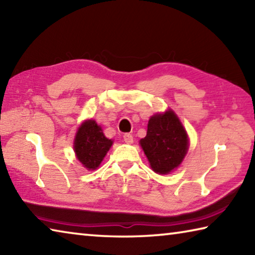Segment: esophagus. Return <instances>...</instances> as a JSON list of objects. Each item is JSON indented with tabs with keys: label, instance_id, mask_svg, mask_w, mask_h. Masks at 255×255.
Returning <instances> with one entry per match:
<instances>
[{
	"label": "esophagus",
	"instance_id": "1",
	"mask_svg": "<svg viewBox=\"0 0 255 255\" xmlns=\"http://www.w3.org/2000/svg\"><path fill=\"white\" fill-rule=\"evenodd\" d=\"M124 140H125V143H127V144H132L133 143V138H132L131 133H125Z\"/></svg>",
	"mask_w": 255,
	"mask_h": 255
}]
</instances>
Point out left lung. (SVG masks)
<instances>
[{
	"label": "left lung",
	"mask_w": 255,
	"mask_h": 255,
	"mask_svg": "<svg viewBox=\"0 0 255 255\" xmlns=\"http://www.w3.org/2000/svg\"><path fill=\"white\" fill-rule=\"evenodd\" d=\"M139 144L152 170L167 174L182 163L189 148V138L178 116L169 109L149 118L147 133Z\"/></svg>",
	"instance_id": "obj_1"
}]
</instances>
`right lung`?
<instances>
[{
    "label": "right lung",
    "instance_id": "add662e5",
    "mask_svg": "<svg viewBox=\"0 0 255 255\" xmlns=\"http://www.w3.org/2000/svg\"><path fill=\"white\" fill-rule=\"evenodd\" d=\"M112 141L103 133L93 119L85 120L79 127L74 139L76 157L88 170H96L112 146Z\"/></svg>",
    "mask_w": 255,
    "mask_h": 255
}]
</instances>
